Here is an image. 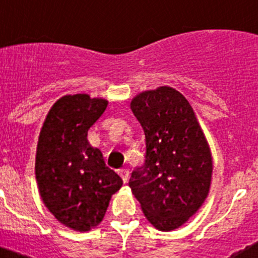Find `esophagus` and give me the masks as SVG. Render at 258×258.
Instances as JSON below:
<instances>
[{"label":"esophagus","mask_w":258,"mask_h":258,"mask_svg":"<svg viewBox=\"0 0 258 258\" xmlns=\"http://www.w3.org/2000/svg\"><path fill=\"white\" fill-rule=\"evenodd\" d=\"M118 175L121 176L123 183H127V182H128V176H130V171L128 170H126V168H122V170L118 171Z\"/></svg>","instance_id":"34e87169"}]
</instances>
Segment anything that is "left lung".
Returning a JSON list of instances; mask_svg holds the SVG:
<instances>
[{
  "label": "left lung",
  "mask_w": 258,
  "mask_h": 258,
  "mask_svg": "<svg viewBox=\"0 0 258 258\" xmlns=\"http://www.w3.org/2000/svg\"><path fill=\"white\" fill-rule=\"evenodd\" d=\"M131 110L144 128L146 155L128 184L151 225L176 230L209 195V144L191 105L175 88L162 86L139 93Z\"/></svg>",
  "instance_id": "1"
}]
</instances>
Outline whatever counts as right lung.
I'll use <instances>...</instances> for the list:
<instances>
[{
    "mask_svg": "<svg viewBox=\"0 0 258 258\" xmlns=\"http://www.w3.org/2000/svg\"><path fill=\"white\" fill-rule=\"evenodd\" d=\"M108 101L86 93L56 101L38 137L35 173L49 212L66 227L86 232L103 220L122 179L106 166L98 148L87 141L90 127Z\"/></svg>",
    "mask_w": 258,
    "mask_h": 258,
    "instance_id": "obj_1",
    "label": "right lung"
}]
</instances>
